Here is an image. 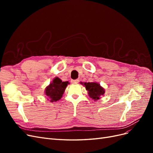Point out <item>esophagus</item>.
<instances>
[{
    "label": "esophagus",
    "instance_id": "1",
    "mask_svg": "<svg viewBox=\"0 0 153 153\" xmlns=\"http://www.w3.org/2000/svg\"><path fill=\"white\" fill-rule=\"evenodd\" d=\"M71 83H73V84H77V83H78V82H79V80H71Z\"/></svg>",
    "mask_w": 153,
    "mask_h": 153
}]
</instances>
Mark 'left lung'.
I'll return each instance as SVG.
<instances>
[{"mask_svg":"<svg viewBox=\"0 0 153 153\" xmlns=\"http://www.w3.org/2000/svg\"><path fill=\"white\" fill-rule=\"evenodd\" d=\"M82 84H83L82 83ZM86 90L88 91V94L92 99L96 101L100 99V96L105 94V89L98 83L96 82H85L84 84Z\"/></svg>","mask_w":153,"mask_h":153,"instance_id":"left-lung-1","label":"left lung"}]
</instances>
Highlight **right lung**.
Returning <instances> with one entry per match:
<instances>
[{"label": "right lung", "mask_w": 153, "mask_h": 153, "mask_svg": "<svg viewBox=\"0 0 153 153\" xmlns=\"http://www.w3.org/2000/svg\"><path fill=\"white\" fill-rule=\"evenodd\" d=\"M69 83L68 82H62L58 77H55L52 83L46 87L45 95L50 99L51 102L59 101L62 98L64 91Z\"/></svg>", "instance_id": "obj_1"}]
</instances>
